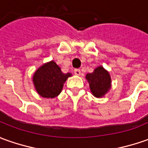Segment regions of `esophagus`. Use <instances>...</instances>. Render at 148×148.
Masks as SVG:
<instances>
[{
	"label": "esophagus",
	"mask_w": 148,
	"mask_h": 148,
	"mask_svg": "<svg viewBox=\"0 0 148 148\" xmlns=\"http://www.w3.org/2000/svg\"><path fill=\"white\" fill-rule=\"evenodd\" d=\"M74 74H76V75H80V74H81V70H79V69H75V70H74Z\"/></svg>",
	"instance_id": "obj_1"
}]
</instances>
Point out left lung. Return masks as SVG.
<instances>
[{"label":"left lung","mask_w":148,"mask_h":148,"mask_svg":"<svg viewBox=\"0 0 148 148\" xmlns=\"http://www.w3.org/2000/svg\"><path fill=\"white\" fill-rule=\"evenodd\" d=\"M86 78L90 84L92 94L95 97H101L104 95L111 87L110 75L102 66L97 67L93 73L87 74Z\"/></svg>","instance_id":"1"}]
</instances>
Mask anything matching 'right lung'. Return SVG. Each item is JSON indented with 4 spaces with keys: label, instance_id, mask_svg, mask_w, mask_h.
Here are the masks:
<instances>
[{
    "label": "right lung",
    "instance_id": "1",
    "mask_svg": "<svg viewBox=\"0 0 148 148\" xmlns=\"http://www.w3.org/2000/svg\"><path fill=\"white\" fill-rule=\"evenodd\" d=\"M71 76L64 74L53 61L40 67L33 76V82L37 92L42 97L54 98L61 93L63 84Z\"/></svg>",
    "mask_w": 148,
    "mask_h": 148
}]
</instances>
